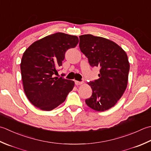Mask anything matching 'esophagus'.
I'll use <instances>...</instances> for the list:
<instances>
[{
  "label": "esophagus",
  "mask_w": 151,
  "mask_h": 151,
  "mask_svg": "<svg viewBox=\"0 0 151 151\" xmlns=\"http://www.w3.org/2000/svg\"><path fill=\"white\" fill-rule=\"evenodd\" d=\"M75 84L76 86H79V85H81V84H83V82H79V81H75Z\"/></svg>",
  "instance_id": "obj_1"
}]
</instances>
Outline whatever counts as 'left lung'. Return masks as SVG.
<instances>
[{"label": "left lung", "instance_id": "left-lung-1", "mask_svg": "<svg viewBox=\"0 0 151 151\" xmlns=\"http://www.w3.org/2000/svg\"><path fill=\"white\" fill-rule=\"evenodd\" d=\"M79 47L91 67L100 68L99 78L87 82L92 95L85 102L96 111L113 107L122 96L128 81L129 63L126 52L113 41L92 35L80 36Z\"/></svg>", "mask_w": 151, "mask_h": 151}]
</instances>
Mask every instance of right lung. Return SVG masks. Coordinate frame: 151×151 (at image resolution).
Segmentation results:
<instances>
[{"label": "right lung", "instance_id": "1", "mask_svg": "<svg viewBox=\"0 0 151 151\" xmlns=\"http://www.w3.org/2000/svg\"><path fill=\"white\" fill-rule=\"evenodd\" d=\"M78 38L56 32L35 41L26 49L21 61L23 90L32 105L49 111L63 103L75 82L54 77L65 54L78 43Z\"/></svg>", "mask_w": 151, "mask_h": 151}]
</instances>
